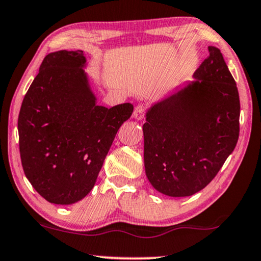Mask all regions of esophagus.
Returning <instances> with one entry per match:
<instances>
[{
    "label": "esophagus",
    "instance_id": "esophagus-1",
    "mask_svg": "<svg viewBox=\"0 0 261 261\" xmlns=\"http://www.w3.org/2000/svg\"><path fill=\"white\" fill-rule=\"evenodd\" d=\"M146 113V108L144 105H138L134 111V117L136 119H143Z\"/></svg>",
    "mask_w": 261,
    "mask_h": 261
}]
</instances>
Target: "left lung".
Wrapping results in <instances>:
<instances>
[{"label": "left lung", "mask_w": 261, "mask_h": 261, "mask_svg": "<svg viewBox=\"0 0 261 261\" xmlns=\"http://www.w3.org/2000/svg\"><path fill=\"white\" fill-rule=\"evenodd\" d=\"M209 56L190 84L146 113L145 172L153 188L172 197L192 196L207 187L236 148L240 99L222 53Z\"/></svg>", "instance_id": "8db88e82"}]
</instances>
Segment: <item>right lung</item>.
Returning a JSON list of instances; mask_svg holds the SVG:
<instances>
[{
	"mask_svg": "<svg viewBox=\"0 0 261 261\" xmlns=\"http://www.w3.org/2000/svg\"><path fill=\"white\" fill-rule=\"evenodd\" d=\"M85 61L83 50L46 56L20 109L22 168L50 203H74L92 190L117 131L134 111L130 102L95 104Z\"/></svg>",
	"mask_w": 261,
	"mask_h": 261,
	"instance_id": "obj_1",
	"label": "right lung"
}]
</instances>
